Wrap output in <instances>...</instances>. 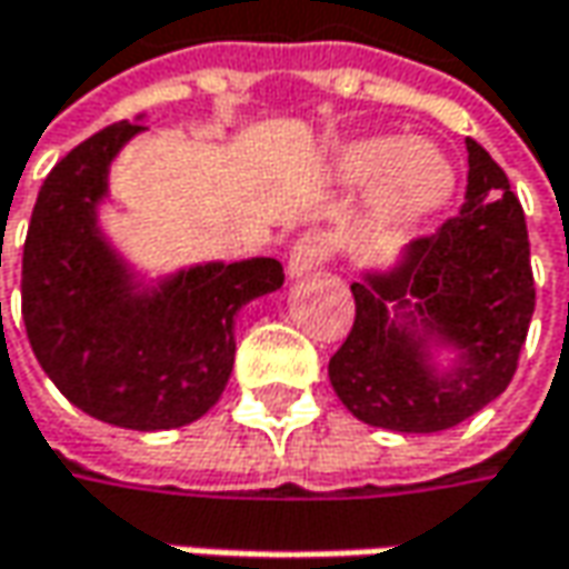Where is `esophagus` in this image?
<instances>
[{"instance_id":"1","label":"esophagus","mask_w":569,"mask_h":569,"mask_svg":"<svg viewBox=\"0 0 569 569\" xmlns=\"http://www.w3.org/2000/svg\"><path fill=\"white\" fill-rule=\"evenodd\" d=\"M332 256V237L326 230H307L295 247H291V259H288V272L303 274L310 269L322 266Z\"/></svg>"}]
</instances>
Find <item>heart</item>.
I'll list each match as a JSON object with an SVG mask.
<instances>
[{
  "instance_id": "obj_1",
  "label": "heart",
  "mask_w": 569,
  "mask_h": 569,
  "mask_svg": "<svg viewBox=\"0 0 569 569\" xmlns=\"http://www.w3.org/2000/svg\"><path fill=\"white\" fill-rule=\"evenodd\" d=\"M345 170L361 180L389 177V202L402 214H421L430 208H440L452 192V167L433 151L430 144L396 142V139H377V142L355 144L345 154Z\"/></svg>"
}]
</instances>
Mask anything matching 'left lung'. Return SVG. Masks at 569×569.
<instances>
[{
	"label": "left lung",
	"mask_w": 569,
	"mask_h": 569,
	"mask_svg": "<svg viewBox=\"0 0 569 569\" xmlns=\"http://www.w3.org/2000/svg\"><path fill=\"white\" fill-rule=\"evenodd\" d=\"M469 187L459 214L418 237L392 274L351 284L355 326L329 361V380L363 425L437 433L493 402L516 373L536 310L529 230L510 180L491 154L466 139ZM416 300L412 325L463 351L447 378L423 367V340L388 319Z\"/></svg>",
	"instance_id": "1"
}]
</instances>
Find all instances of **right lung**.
Masks as SVG:
<instances>
[{
    "instance_id": "add662e5",
    "label": "right lung",
    "mask_w": 569,
    "mask_h": 569,
    "mask_svg": "<svg viewBox=\"0 0 569 569\" xmlns=\"http://www.w3.org/2000/svg\"><path fill=\"white\" fill-rule=\"evenodd\" d=\"M139 122H113L76 144L43 180L21 259V317L56 389L84 415L129 430H167L202 418L233 370V317L278 291V259L211 262L132 295L103 243L94 206L107 167Z\"/></svg>"
}]
</instances>
